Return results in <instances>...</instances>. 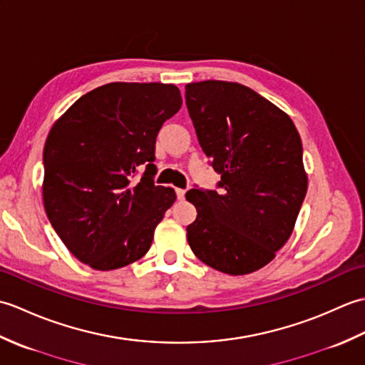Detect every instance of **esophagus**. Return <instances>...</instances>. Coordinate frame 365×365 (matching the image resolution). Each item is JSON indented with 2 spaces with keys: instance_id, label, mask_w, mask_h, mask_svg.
Instances as JSON below:
<instances>
[{
  "instance_id": "34e87169",
  "label": "esophagus",
  "mask_w": 365,
  "mask_h": 365,
  "mask_svg": "<svg viewBox=\"0 0 365 365\" xmlns=\"http://www.w3.org/2000/svg\"><path fill=\"white\" fill-rule=\"evenodd\" d=\"M175 192H177V199L178 200H183L185 199V192H187V191H185L183 188H177Z\"/></svg>"
}]
</instances>
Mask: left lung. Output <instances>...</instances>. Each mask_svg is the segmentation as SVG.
<instances>
[{
  "label": "left lung",
  "instance_id": "obj_1",
  "mask_svg": "<svg viewBox=\"0 0 365 365\" xmlns=\"http://www.w3.org/2000/svg\"><path fill=\"white\" fill-rule=\"evenodd\" d=\"M185 91L199 144L224 188L187 192L197 210L188 245L221 273H254L290 238L306 196L299 133L289 114L243 84L208 80Z\"/></svg>",
  "mask_w": 365,
  "mask_h": 365
}]
</instances>
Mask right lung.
Returning <instances> with one entry per match:
<instances>
[{"instance_id": "1", "label": "right lung", "mask_w": 365, "mask_h": 365, "mask_svg": "<svg viewBox=\"0 0 365 365\" xmlns=\"http://www.w3.org/2000/svg\"><path fill=\"white\" fill-rule=\"evenodd\" d=\"M174 84L108 83L53 123L43 147L46 216L80 262L118 269L149 251L175 191L155 187V139L180 110ZM145 164L139 182L133 177Z\"/></svg>"}]
</instances>
